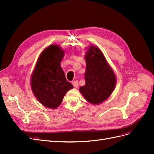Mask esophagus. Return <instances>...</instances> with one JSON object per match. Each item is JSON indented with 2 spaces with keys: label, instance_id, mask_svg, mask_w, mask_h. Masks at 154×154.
<instances>
[{
  "label": "esophagus",
  "instance_id": "esophagus-1",
  "mask_svg": "<svg viewBox=\"0 0 154 154\" xmlns=\"http://www.w3.org/2000/svg\"><path fill=\"white\" fill-rule=\"evenodd\" d=\"M72 83V85H73L74 87L77 88V87H78V80L73 81Z\"/></svg>",
  "mask_w": 154,
  "mask_h": 154
}]
</instances>
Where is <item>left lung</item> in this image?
I'll list each match as a JSON object with an SVG mask.
<instances>
[{
	"label": "left lung",
	"instance_id": "left-lung-1",
	"mask_svg": "<svg viewBox=\"0 0 154 154\" xmlns=\"http://www.w3.org/2000/svg\"><path fill=\"white\" fill-rule=\"evenodd\" d=\"M85 85L80 91L89 103L98 105L112 93L116 83L114 71L107 63L101 51L91 45L86 52Z\"/></svg>",
	"mask_w": 154,
	"mask_h": 154
}]
</instances>
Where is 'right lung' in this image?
I'll return each mask as SVG.
<instances>
[{
	"label": "right lung",
	"instance_id": "obj_1",
	"mask_svg": "<svg viewBox=\"0 0 154 154\" xmlns=\"http://www.w3.org/2000/svg\"><path fill=\"white\" fill-rule=\"evenodd\" d=\"M64 51L57 45H51L40 55L32 73L31 86L40 103L49 109L61 104L67 91L73 88L65 76L60 63Z\"/></svg>",
	"mask_w": 154,
	"mask_h": 154
}]
</instances>
